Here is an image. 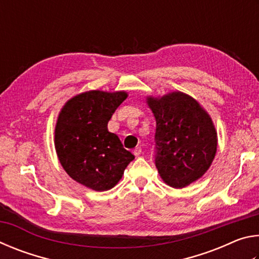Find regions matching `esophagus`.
Wrapping results in <instances>:
<instances>
[{"instance_id":"34e87169","label":"esophagus","mask_w":259,"mask_h":259,"mask_svg":"<svg viewBox=\"0 0 259 259\" xmlns=\"http://www.w3.org/2000/svg\"><path fill=\"white\" fill-rule=\"evenodd\" d=\"M134 154L136 156H139L140 154H142V147H136L134 150Z\"/></svg>"}]
</instances>
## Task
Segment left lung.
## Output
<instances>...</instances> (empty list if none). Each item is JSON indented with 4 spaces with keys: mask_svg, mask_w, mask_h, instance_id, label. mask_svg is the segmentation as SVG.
Listing matches in <instances>:
<instances>
[{
    "mask_svg": "<svg viewBox=\"0 0 259 259\" xmlns=\"http://www.w3.org/2000/svg\"><path fill=\"white\" fill-rule=\"evenodd\" d=\"M154 114L155 165L165 184L182 188L202 177L217 151V131L205 109L181 91L147 97Z\"/></svg>",
    "mask_w": 259,
    "mask_h": 259,
    "instance_id": "left-lung-1",
    "label": "left lung"
}]
</instances>
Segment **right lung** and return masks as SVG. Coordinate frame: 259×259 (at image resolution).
I'll return each mask as SVG.
<instances>
[{"mask_svg":"<svg viewBox=\"0 0 259 259\" xmlns=\"http://www.w3.org/2000/svg\"><path fill=\"white\" fill-rule=\"evenodd\" d=\"M126 97L125 91H87L69 99L58 115L55 147L60 164L72 179L94 191L113 188L135 159L107 129Z\"/></svg>","mask_w":259,"mask_h":259,"instance_id":"add662e5","label":"right lung"}]
</instances>
